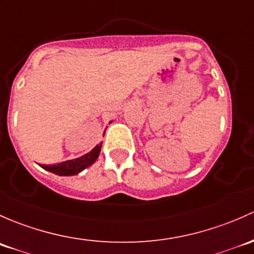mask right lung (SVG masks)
<instances>
[{"label": "right lung", "instance_id": "add662e5", "mask_svg": "<svg viewBox=\"0 0 254 254\" xmlns=\"http://www.w3.org/2000/svg\"><path fill=\"white\" fill-rule=\"evenodd\" d=\"M112 121H110L111 124ZM101 144L103 142H100L94 149H91L90 151L84 155L79 156L77 159H73V160H67L62 161V163L55 164V165H40L44 170L46 171L52 172L55 175H59V176H73V175H78L79 172H82L83 170H85L87 167L93 165L96 161V159L99 158V154L101 150Z\"/></svg>", "mask_w": 254, "mask_h": 254}]
</instances>
